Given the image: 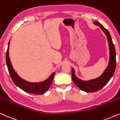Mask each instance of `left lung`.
Masks as SVG:
<instances>
[{"mask_svg": "<svg viewBox=\"0 0 120 120\" xmlns=\"http://www.w3.org/2000/svg\"><path fill=\"white\" fill-rule=\"evenodd\" d=\"M94 24L99 26L106 36L109 46V60L108 65L102 74L98 78L89 80H83L75 75V70L71 68L72 79L76 85L81 90L88 92H94L100 90L106 85L114 74L116 69V51L110 33L98 22H94Z\"/></svg>", "mask_w": 120, "mask_h": 120, "instance_id": "1", "label": "left lung"}]
</instances>
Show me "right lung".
<instances>
[{"instance_id": "add662e5", "label": "right lung", "mask_w": 120, "mask_h": 120, "mask_svg": "<svg viewBox=\"0 0 120 120\" xmlns=\"http://www.w3.org/2000/svg\"><path fill=\"white\" fill-rule=\"evenodd\" d=\"M10 41V40L9 41L7 53H6V63L12 81L20 89L28 93L37 94V95H41L45 93L49 90V87L52 84L55 72H53L49 78L44 81L38 82H32L22 79L20 76L18 75V74L14 69L10 61L9 55Z\"/></svg>"}]
</instances>
